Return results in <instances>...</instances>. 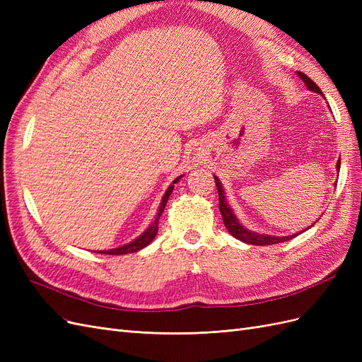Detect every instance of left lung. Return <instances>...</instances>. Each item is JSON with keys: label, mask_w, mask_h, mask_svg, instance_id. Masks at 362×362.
Instances as JSON below:
<instances>
[{"label": "left lung", "mask_w": 362, "mask_h": 362, "mask_svg": "<svg viewBox=\"0 0 362 362\" xmlns=\"http://www.w3.org/2000/svg\"><path fill=\"white\" fill-rule=\"evenodd\" d=\"M299 78L305 83L306 89L311 90V92H315L323 96V92L320 90V87L317 86L311 78H308L305 74L302 72H298ZM337 170L339 172V160L337 163ZM214 181H216V187H217V192H218V210H221V214L223 217V223L225 226L228 228V231L231 233V235H234L237 240H240V242L243 243H247V245H255V246H269V245H276V243H282V242H287V240H291L294 238L296 235H299L305 231H308V228L302 229V231L296 233V234H291V235H269V234H261V233H255V231H250V229H247L246 226H243V223L238 221V217L235 216L234 210L231 206H229L228 201H226V196H225V190H223V185L221 182V180H218L216 175H214ZM314 225V223H313ZM311 225V226H313ZM310 226V228H311Z\"/></svg>", "instance_id": "8db88e82"}]
</instances>
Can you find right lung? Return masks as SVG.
I'll return each instance as SVG.
<instances>
[{
  "label": "right lung",
  "instance_id": "1",
  "mask_svg": "<svg viewBox=\"0 0 362 362\" xmlns=\"http://www.w3.org/2000/svg\"><path fill=\"white\" fill-rule=\"evenodd\" d=\"M181 178H182V175H181V177L175 178V180L172 181V184L168 187L166 193L163 194L161 204H160V208H158V213H157L156 221L152 222V223L145 229L144 233H141L137 238H134L133 242H129V243L122 245V246H119V247H115V249L100 250V254H105V255H125V254H133V252H137V250H140V249L146 247V246L152 242V240L156 238V235H157V233H158V221H160V217H161V214H163V211H164V206H166V204H168V201H169V196H170L172 192H173V184H177Z\"/></svg>",
  "mask_w": 362,
  "mask_h": 362
}]
</instances>
